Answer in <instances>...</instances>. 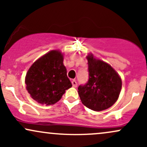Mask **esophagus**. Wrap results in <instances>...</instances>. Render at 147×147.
Here are the masks:
<instances>
[{
  "instance_id": "obj_1",
  "label": "esophagus",
  "mask_w": 147,
  "mask_h": 147,
  "mask_svg": "<svg viewBox=\"0 0 147 147\" xmlns=\"http://www.w3.org/2000/svg\"><path fill=\"white\" fill-rule=\"evenodd\" d=\"M72 86H73V87L76 88L77 86V82H76L75 80H72Z\"/></svg>"
}]
</instances>
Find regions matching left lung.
Masks as SVG:
<instances>
[{"label": "left lung", "mask_w": 147, "mask_h": 147, "mask_svg": "<svg viewBox=\"0 0 147 147\" xmlns=\"http://www.w3.org/2000/svg\"><path fill=\"white\" fill-rule=\"evenodd\" d=\"M88 81L78 87V93L84 106L101 111L112 106L119 97L122 79L109 64L88 55Z\"/></svg>", "instance_id": "8db88e82"}]
</instances>
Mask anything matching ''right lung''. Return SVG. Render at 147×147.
Returning a JSON list of instances; mask_svg holds the SVG:
<instances>
[{
  "label": "right lung",
  "instance_id": "add662e5",
  "mask_svg": "<svg viewBox=\"0 0 147 147\" xmlns=\"http://www.w3.org/2000/svg\"><path fill=\"white\" fill-rule=\"evenodd\" d=\"M63 62L61 52L52 50L31 65L26 74L25 84L32 98L39 104L52 105L72 87Z\"/></svg>",
  "mask_w": 147,
  "mask_h": 147
}]
</instances>
